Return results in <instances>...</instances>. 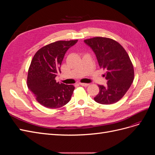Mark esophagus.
Masks as SVG:
<instances>
[{
    "label": "esophagus",
    "mask_w": 155,
    "mask_h": 155,
    "mask_svg": "<svg viewBox=\"0 0 155 155\" xmlns=\"http://www.w3.org/2000/svg\"><path fill=\"white\" fill-rule=\"evenodd\" d=\"M79 85H81V86H83V87H88L89 85L88 83H79Z\"/></svg>",
    "instance_id": "1"
}]
</instances>
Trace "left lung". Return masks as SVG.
<instances>
[{"label": "left lung", "instance_id": "8db88e82", "mask_svg": "<svg viewBox=\"0 0 155 155\" xmlns=\"http://www.w3.org/2000/svg\"><path fill=\"white\" fill-rule=\"evenodd\" d=\"M94 52L101 68L106 70L105 86L99 85L100 92L94 98L101 104L118 101L130 88L134 79V68L125 50L116 41L97 37L84 41Z\"/></svg>", "mask_w": 155, "mask_h": 155}]
</instances>
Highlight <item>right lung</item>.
Masks as SVG:
<instances>
[{
	"mask_svg": "<svg viewBox=\"0 0 155 155\" xmlns=\"http://www.w3.org/2000/svg\"><path fill=\"white\" fill-rule=\"evenodd\" d=\"M77 42L56 41L39 49L33 58L28 74V87L37 101L45 107L57 109L71 99L74 87L57 83L55 78L61 72L65 54Z\"/></svg>",
	"mask_w": 155,
	"mask_h": 155,
	"instance_id": "right-lung-1",
	"label": "right lung"
}]
</instances>
